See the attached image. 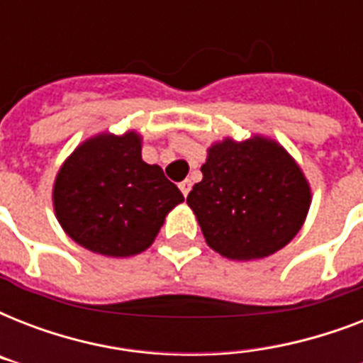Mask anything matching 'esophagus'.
I'll return each instance as SVG.
<instances>
[{
  "label": "esophagus",
  "instance_id": "obj_1",
  "mask_svg": "<svg viewBox=\"0 0 363 363\" xmlns=\"http://www.w3.org/2000/svg\"><path fill=\"white\" fill-rule=\"evenodd\" d=\"M179 188H181V192L184 194V196H188V194H190V190H192V182H190V181H182L181 184H179Z\"/></svg>",
  "mask_w": 363,
  "mask_h": 363
}]
</instances>
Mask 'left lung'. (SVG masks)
<instances>
[{"mask_svg": "<svg viewBox=\"0 0 363 363\" xmlns=\"http://www.w3.org/2000/svg\"><path fill=\"white\" fill-rule=\"evenodd\" d=\"M201 173L186 203L213 250L230 259H258L296 238L311 190L281 145L264 137L226 139L209 148Z\"/></svg>", "mask_w": 363, "mask_h": 363, "instance_id": "1", "label": "left lung"}]
</instances>
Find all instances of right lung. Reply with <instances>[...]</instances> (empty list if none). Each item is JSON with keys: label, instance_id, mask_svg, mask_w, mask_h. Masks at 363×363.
<instances>
[{"label": "right lung", "instance_id": "right-lung-1", "mask_svg": "<svg viewBox=\"0 0 363 363\" xmlns=\"http://www.w3.org/2000/svg\"><path fill=\"white\" fill-rule=\"evenodd\" d=\"M54 209L73 241L124 258L152 245L165 215L184 201L160 165L141 158V139L98 135L82 143L54 182Z\"/></svg>", "mask_w": 363, "mask_h": 363}]
</instances>
